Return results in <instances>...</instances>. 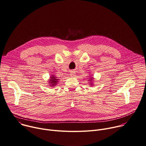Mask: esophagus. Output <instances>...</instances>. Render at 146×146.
<instances>
[{
  "instance_id": "esophagus-1",
  "label": "esophagus",
  "mask_w": 146,
  "mask_h": 146,
  "mask_svg": "<svg viewBox=\"0 0 146 146\" xmlns=\"http://www.w3.org/2000/svg\"><path fill=\"white\" fill-rule=\"evenodd\" d=\"M70 76H72V77L74 76V73L73 72H72L71 73V74H70Z\"/></svg>"
}]
</instances>
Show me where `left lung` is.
I'll return each mask as SVG.
<instances>
[{"label": "left lung", "mask_w": 146, "mask_h": 146, "mask_svg": "<svg viewBox=\"0 0 146 146\" xmlns=\"http://www.w3.org/2000/svg\"><path fill=\"white\" fill-rule=\"evenodd\" d=\"M90 79H91V80H92V78H90ZM91 80H90L89 81H91Z\"/></svg>", "instance_id": "8db88e82"}]
</instances>
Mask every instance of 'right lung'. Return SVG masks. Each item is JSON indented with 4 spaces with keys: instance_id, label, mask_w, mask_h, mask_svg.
Listing matches in <instances>:
<instances>
[{
    "instance_id": "right-lung-1",
    "label": "right lung",
    "mask_w": 146,
    "mask_h": 146,
    "mask_svg": "<svg viewBox=\"0 0 146 146\" xmlns=\"http://www.w3.org/2000/svg\"><path fill=\"white\" fill-rule=\"evenodd\" d=\"M50 80L49 81L50 82V84H51V85L50 86H53V85H55L56 84H57V82L58 81V80H59V79H57V77H54V76H53V77H50Z\"/></svg>"
}]
</instances>
